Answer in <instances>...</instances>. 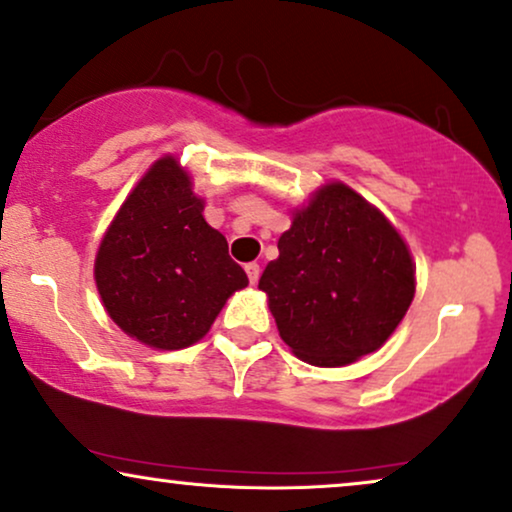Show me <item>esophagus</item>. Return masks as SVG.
I'll return each instance as SVG.
<instances>
[{
    "instance_id": "esophagus-1",
    "label": "esophagus",
    "mask_w": 512,
    "mask_h": 512,
    "mask_svg": "<svg viewBox=\"0 0 512 512\" xmlns=\"http://www.w3.org/2000/svg\"><path fill=\"white\" fill-rule=\"evenodd\" d=\"M244 270H247L249 282L256 284L258 277H261V265H258V263H247V265H244Z\"/></svg>"
}]
</instances>
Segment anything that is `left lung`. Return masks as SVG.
<instances>
[{
    "label": "left lung",
    "mask_w": 512,
    "mask_h": 512,
    "mask_svg": "<svg viewBox=\"0 0 512 512\" xmlns=\"http://www.w3.org/2000/svg\"><path fill=\"white\" fill-rule=\"evenodd\" d=\"M258 289L282 341L313 367H345L393 336L416 291L411 251L381 209L341 181L294 209Z\"/></svg>",
    "instance_id": "1"
}]
</instances>
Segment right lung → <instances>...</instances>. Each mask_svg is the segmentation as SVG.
<instances>
[{"mask_svg":"<svg viewBox=\"0 0 512 512\" xmlns=\"http://www.w3.org/2000/svg\"><path fill=\"white\" fill-rule=\"evenodd\" d=\"M202 211L188 171L164 155L129 192L98 247L94 277L105 313L150 348L197 343L225 301L249 284Z\"/></svg>","mask_w":512,"mask_h":512,"instance_id":"1","label":"right lung"}]
</instances>
